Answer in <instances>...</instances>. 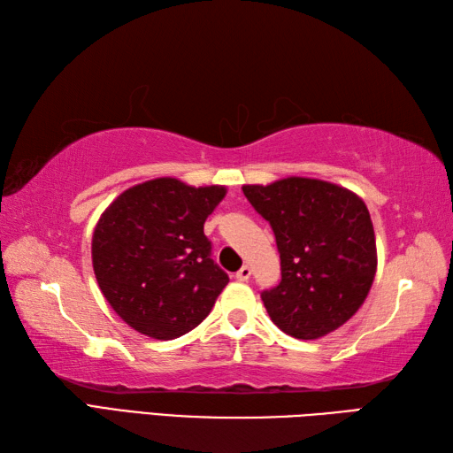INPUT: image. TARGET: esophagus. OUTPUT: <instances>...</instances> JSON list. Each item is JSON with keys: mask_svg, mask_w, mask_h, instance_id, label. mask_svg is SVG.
<instances>
[{"mask_svg": "<svg viewBox=\"0 0 453 453\" xmlns=\"http://www.w3.org/2000/svg\"><path fill=\"white\" fill-rule=\"evenodd\" d=\"M235 278L239 282H247L249 278H251V266H247V265H243L242 266V271H237V274H235Z\"/></svg>", "mask_w": 453, "mask_h": 453, "instance_id": "obj_1", "label": "esophagus"}]
</instances>
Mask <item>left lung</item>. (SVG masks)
Segmentation results:
<instances>
[{"mask_svg":"<svg viewBox=\"0 0 453 453\" xmlns=\"http://www.w3.org/2000/svg\"><path fill=\"white\" fill-rule=\"evenodd\" d=\"M243 195L271 224L280 253L282 280L261 294L273 323L302 341L339 329L360 310L378 268L364 200L307 177L245 185Z\"/></svg>","mask_w":453,"mask_h":453,"instance_id":"1","label":"left lung"}]
</instances>
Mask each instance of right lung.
I'll list each match as a JSON object with an SVG mask.
<instances>
[{
	"mask_svg": "<svg viewBox=\"0 0 453 453\" xmlns=\"http://www.w3.org/2000/svg\"><path fill=\"white\" fill-rule=\"evenodd\" d=\"M226 192L161 177L124 190L103 211L93 232V271L132 329L171 341L206 319L229 282L204 235Z\"/></svg>",
	"mask_w": 453,
	"mask_h": 453,
	"instance_id": "right-lung-1",
	"label": "right lung"
}]
</instances>
